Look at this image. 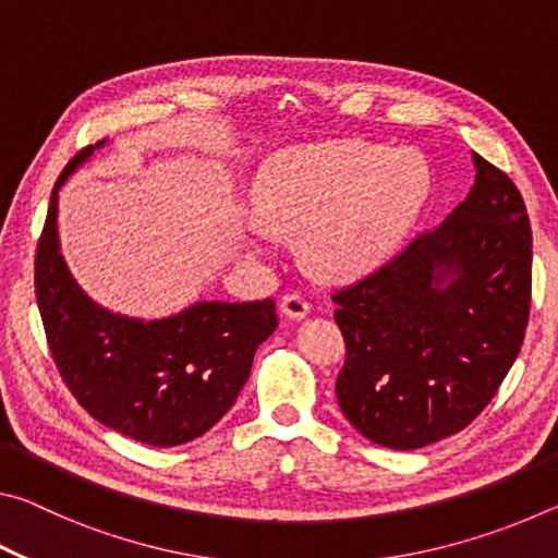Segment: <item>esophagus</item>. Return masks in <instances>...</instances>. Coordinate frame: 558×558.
<instances>
[{"instance_id": "esophagus-1", "label": "esophagus", "mask_w": 558, "mask_h": 558, "mask_svg": "<svg viewBox=\"0 0 558 558\" xmlns=\"http://www.w3.org/2000/svg\"><path fill=\"white\" fill-rule=\"evenodd\" d=\"M280 310L282 315H288L290 319H302L310 315V302L302 292H288V295L280 300Z\"/></svg>"}]
</instances>
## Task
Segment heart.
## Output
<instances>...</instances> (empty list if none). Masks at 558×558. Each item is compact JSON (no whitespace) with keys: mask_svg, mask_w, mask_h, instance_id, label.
<instances>
[{"mask_svg":"<svg viewBox=\"0 0 558 558\" xmlns=\"http://www.w3.org/2000/svg\"><path fill=\"white\" fill-rule=\"evenodd\" d=\"M428 192V172L411 153L364 143H327L278 155L256 184L263 219L306 231L305 251L337 276L362 272L399 243ZM272 241L265 221L253 223Z\"/></svg>","mask_w":558,"mask_h":558,"instance_id":"heart-1","label":"heart"}]
</instances>
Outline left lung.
I'll use <instances>...</instances> for the list:
<instances>
[{"mask_svg":"<svg viewBox=\"0 0 558 558\" xmlns=\"http://www.w3.org/2000/svg\"><path fill=\"white\" fill-rule=\"evenodd\" d=\"M472 159L475 186L446 221L332 292L347 344L335 386L339 409L384 448L415 450L468 428L524 342L532 307L526 206L502 169L477 153Z\"/></svg>","mask_w":558,"mask_h":558,"instance_id":"obj_1","label":"left lung"}]
</instances>
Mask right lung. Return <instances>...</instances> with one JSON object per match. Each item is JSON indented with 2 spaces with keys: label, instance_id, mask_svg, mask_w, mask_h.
I'll return each mask as SVG.
<instances>
[{
  "label": "right lung",
  "instance_id": "1",
  "mask_svg": "<svg viewBox=\"0 0 558 558\" xmlns=\"http://www.w3.org/2000/svg\"><path fill=\"white\" fill-rule=\"evenodd\" d=\"M96 147H83L65 165L36 245L34 286L46 342L63 384L102 426L155 448L182 446L233 405L258 344L278 327L276 302H196L153 323L90 302L59 253L56 214L61 184Z\"/></svg>",
  "mask_w": 558,
  "mask_h": 558
}]
</instances>
